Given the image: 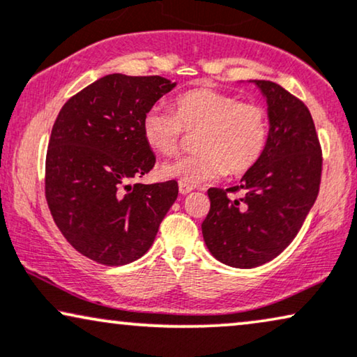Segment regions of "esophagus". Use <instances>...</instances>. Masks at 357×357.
I'll list each match as a JSON object with an SVG mask.
<instances>
[{"instance_id":"esophagus-1","label":"esophagus","mask_w":357,"mask_h":357,"mask_svg":"<svg viewBox=\"0 0 357 357\" xmlns=\"http://www.w3.org/2000/svg\"><path fill=\"white\" fill-rule=\"evenodd\" d=\"M192 191V186L191 184H186V183H179V192L181 194H188Z\"/></svg>"}]
</instances>
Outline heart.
<instances>
[{
    "mask_svg": "<svg viewBox=\"0 0 357 357\" xmlns=\"http://www.w3.org/2000/svg\"><path fill=\"white\" fill-rule=\"evenodd\" d=\"M174 112L153 106L142 119V135L161 155L178 153L184 134H196L197 153L161 166V174L179 183L201 184L243 174L258 163L269 140V114L258 102L240 101L212 88H194L173 101Z\"/></svg>",
    "mask_w": 357,
    "mask_h": 357,
    "instance_id": "obj_1",
    "label": "heart"
}]
</instances>
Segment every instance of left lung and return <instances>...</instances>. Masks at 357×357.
Here are the masks:
<instances>
[{
  "label": "left lung",
  "instance_id": "8db88e82",
  "mask_svg": "<svg viewBox=\"0 0 357 357\" xmlns=\"http://www.w3.org/2000/svg\"><path fill=\"white\" fill-rule=\"evenodd\" d=\"M255 83L268 101V146L240 186L208 189L211 211L202 222L212 256L241 269L268 263L291 245L318 196L323 166L305 104L273 82Z\"/></svg>",
  "mask_w": 357,
  "mask_h": 357
}]
</instances>
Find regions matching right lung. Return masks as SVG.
<instances>
[{"mask_svg":"<svg viewBox=\"0 0 357 357\" xmlns=\"http://www.w3.org/2000/svg\"><path fill=\"white\" fill-rule=\"evenodd\" d=\"M176 83L114 73L63 104L45 158V199L66 241L104 266L144 256L178 197L174 179L129 184L155 166L142 119Z\"/></svg>","mask_w":357,"mask_h":357,"instance_id":"add662e5","label":"right lung"}]
</instances>
